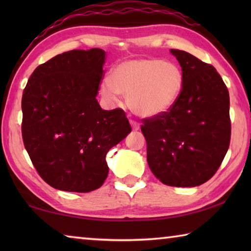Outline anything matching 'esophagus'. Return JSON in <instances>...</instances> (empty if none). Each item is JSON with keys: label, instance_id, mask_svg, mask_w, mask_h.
Listing matches in <instances>:
<instances>
[{"label": "esophagus", "instance_id": "obj_1", "mask_svg": "<svg viewBox=\"0 0 251 251\" xmlns=\"http://www.w3.org/2000/svg\"><path fill=\"white\" fill-rule=\"evenodd\" d=\"M130 125H131V127H133V129L134 130H138L139 129V124L137 122H135V121H130Z\"/></svg>", "mask_w": 251, "mask_h": 251}]
</instances>
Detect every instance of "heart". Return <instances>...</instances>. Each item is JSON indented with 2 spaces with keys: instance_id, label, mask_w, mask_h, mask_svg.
Listing matches in <instances>:
<instances>
[{
  "instance_id": "b5f03b06",
  "label": "heart",
  "mask_w": 251,
  "mask_h": 251,
  "mask_svg": "<svg viewBox=\"0 0 251 251\" xmlns=\"http://www.w3.org/2000/svg\"><path fill=\"white\" fill-rule=\"evenodd\" d=\"M184 86V76L175 63L159 58H136L122 62L110 77L101 80L106 99L116 101L127 96V105L135 115L152 118L164 115L177 103Z\"/></svg>"
}]
</instances>
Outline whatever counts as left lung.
I'll return each mask as SVG.
<instances>
[{"label":"left lung","instance_id":"8db88e82","mask_svg":"<svg viewBox=\"0 0 251 251\" xmlns=\"http://www.w3.org/2000/svg\"><path fill=\"white\" fill-rule=\"evenodd\" d=\"M171 53L181 66V94L164 115L143 120L141 129L156 178L168 186L195 187L215 175L229 148V93L214 66L185 50Z\"/></svg>","mask_w":251,"mask_h":251}]
</instances>
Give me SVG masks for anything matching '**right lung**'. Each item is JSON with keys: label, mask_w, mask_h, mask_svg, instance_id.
Returning <instances> with one entry per match:
<instances>
[{"label": "right lung", "mask_w": 251, "mask_h": 251, "mask_svg": "<svg viewBox=\"0 0 251 251\" xmlns=\"http://www.w3.org/2000/svg\"><path fill=\"white\" fill-rule=\"evenodd\" d=\"M105 50H73L37 66L22 96V137L39 175L53 188L88 193L108 175L106 154L131 131L121 108L96 100Z\"/></svg>", "instance_id": "obj_1"}]
</instances>
